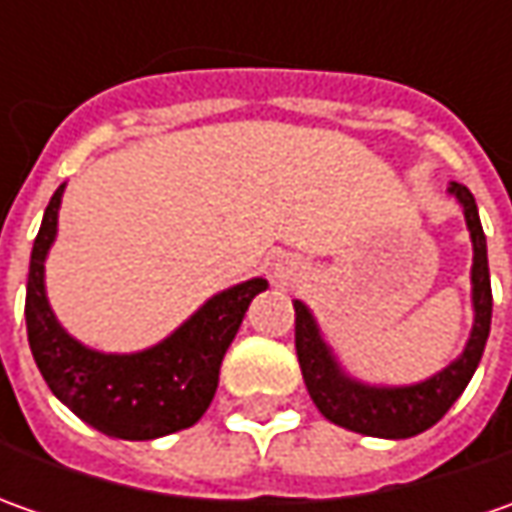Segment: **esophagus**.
I'll return each mask as SVG.
<instances>
[{"label":"esophagus","mask_w":512,"mask_h":512,"mask_svg":"<svg viewBox=\"0 0 512 512\" xmlns=\"http://www.w3.org/2000/svg\"><path fill=\"white\" fill-rule=\"evenodd\" d=\"M273 279L279 282V285H296V282H302L305 279V265L296 259V256H282L276 267H273Z\"/></svg>","instance_id":"34e87169"}]
</instances>
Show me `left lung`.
Returning <instances> with one entry per match:
<instances>
[{
    "mask_svg": "<svg viewBox=\"0 0 512 512\" xmlns=\"http://www.w3.org/2000/svg\"><path fill=\"white\" fill-rule=\"evenodd\" d=\"M447 193L462 205L464 222L473 242L470 267V302L473 327L464 350L439 373L416 384H370L350 376L339 362L336 350L325 339L313 310L293 299L296 307V356L305 376L307 393L327 422L344 430L376 436V439H410L442 419L453 402L470 384L482 362L484 344L490 336L493 293H490V267H487V239L473 193L459 182H450Z\"/></svg>",
    "mask_w": 512,
    "mask_h": 512,
    "instance_id": "1",
    "label": "left lung"
}]
</instances>
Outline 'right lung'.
Here are the masks:
<instances>
[{"mask_svg":"<svg viewBox=\"0 0 512 512\" xmlns=\"http://www.w3.org/2000/svg\"><path fill=\"white\" fill-rule=\"evenodd\" d=\"M65 185L45 207L30 253L25 322L33 362L50 393L99 433L148 442L196 424L216 396L219 367L250 302L267 290L256 276L219 290L162 342L136 353H105L73 339L56 319L45 287V262L56 233Z\"/></svg>","mask_w":512,"mask_h":512,"instance_id":"add662e5","label":"right lung"}]
</instances>
